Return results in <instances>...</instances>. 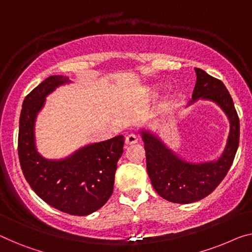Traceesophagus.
<instances>
[{
  "label": "esophagus",
  "mask_w": 252,
  "mask_h": 252,
  "mask_svg": "<svg viewBox=\"0 0 252 252\" xmlns=\"http://www.w3.org/2000/svg\"><path fill=\"white\" fill-rule=\"evenodd\" d=\"M138 142V137L136 136L134 133H130L127 134L126 138V146H131V145H134Z\"/></svg>",
  "instance_id": "34e87169"
}]
</instances>
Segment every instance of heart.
<instances>
[{
    "label": "heart",
    "instance_id": "heart-1",
    "mask_svg": "<svg viewBox=\"0 0 252 252\" xmlns=\"http://www.w3.org/2000/svg\"><path fill=\"white\" fill-rule=\"evenodd\" d=\"M157 89H158L157 87H152V88H150V93H152V94H155V93L157 92Z\"/></svg>",
    "mask_w": 252,
    "mask_h": 252
}]
</instances>
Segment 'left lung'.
Listing matches in <instances>:
<instances>
[{
    "label": "left lung",
    "mask_w": 252,
    "mask_h": 252,
    "mask_svg": "<svg viewBox=\"0 0 252 252\" xmlns=\"http://www.w3.org/2000/svg\"><path fill=\"white\" fill-rule=\"evenodd\" d=\"M194 71L197 81L190 104L198 99L212 100L222 108L230 121V132L222 155L212 162L189 163L180 158L155 134L141 131L147 173L154 189L160 197L175 204H191L212 193L227 174L239 146L240 121L230 93L219 79L198 67Z\"/></svg>",
    "instance_id": "1"
}]
</instances>
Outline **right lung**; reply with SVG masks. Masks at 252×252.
I'll return each instance as SVG.
<instances>
[{
  "label": "right lung",
  "instance_id": "add662e5",
  "mask_svg": "<svg viewBox=\"0 0 252 252\" xmlns=\"http://www.w3.org/2000/svg\"><path fill=\"white\" fill-rule=\"evenodd\" d=\"M69 82L67 77L51 76L26 96L19 120L18 155L22 173L37 196L63 213L86 216L103 207L113 193L125 137L87 145L63 159L44 158L35 142L37 114L46 96Z\"/></svg>",
  "mask_w": 252,
  "mask_h": 252
}]
</instances>
